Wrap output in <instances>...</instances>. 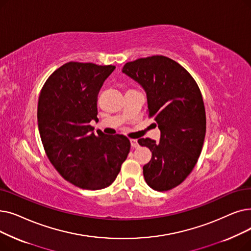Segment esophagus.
Here are the masks:
<instances>
[{
	"mask_svg": "<svg viewBox=\"0 0 251 251\" xmlns=\"http://www.w3.org/2000/svg\"><path fill=\"white\" fill-rule=\"evenodd\" d=\"M130 145H132L133 148H138L139 147V143H138L137 140L132 139V140H130Z\"/></svg>",
	"mask_w": 251,
	"mask_h": 251,
	"instance_id": "esophagus-1",
	"label": "esophagus"
}]
</instances>
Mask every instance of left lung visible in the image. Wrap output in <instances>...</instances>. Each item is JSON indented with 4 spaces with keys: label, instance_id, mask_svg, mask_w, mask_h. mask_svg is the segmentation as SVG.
I'll return each instance as SVG.
<instances>
[{
    "label": "left lung",
    "instance_id": "obj_1",
    "mask_svg": "<svg viewBox=\"0 0 251 251\" xmlns=\"http://www.w3.org/2000/svg\"><path fill=\"white\" fill-rule=\"evenodd\" d=\"M123 73L145 89L148 117L161 133L159 142L138 140L152 152L143 166L145 181L155 191H169L193 171L203 146L206 116L200 89L181 64L162 55L127 62Z\"/></svg>",
    "mask_w": 251,
    "mask_h": 251
}]
</instances>
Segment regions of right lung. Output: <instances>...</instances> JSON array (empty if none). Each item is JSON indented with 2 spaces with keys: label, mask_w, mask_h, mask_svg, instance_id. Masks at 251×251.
<instances>
[{
  "label": "right lung",
  "mask_w": 251,
  "mask_h": 251,
  "mask_svg": "<svg viewBox=\"0 0 251 251\" xmlns=\"http://www.w3.org/2000/svg\"><path fill=\"white\" fill-rule=\"evenodd\" d=\"M114 65L70 61L48 77L38 103V124L45 152L55 170L75 186H110L130 149L124 135H95L97 96Z\"/></svg>",
  "instance_id": "right-lung-1"
}]
</instances>
